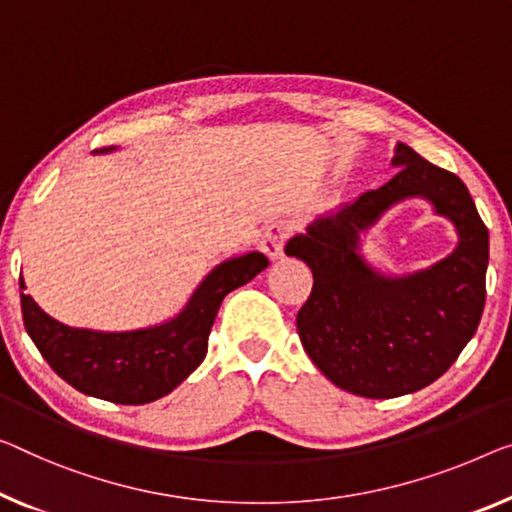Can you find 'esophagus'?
I'll list each match as a JSON object with an SVG mask.
<instances>
[{
  "instance_id": "esophagus-1",
  "label": "esophagus",
  "mask_w": 512,
  "mask_h": 512,
  "mask_svg": "<svg viewBox=\"0 0 512 512\" xmlns=\"http://www.w3.org/2000/svg\"><path fill=\"white\" fill-rule=\"evenodd\" d=\"M294 234V225L289 220H276V223L266 225L262 236V250L271 259H278L285 253V243Z\"/></svg>"
}]
</instances>
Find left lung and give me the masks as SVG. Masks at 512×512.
Instances as JSON below:
<instances>
[{
    "instance_id": "1",
    "label": "left lung",
    "mask_w": 512,
    "mask_h": 512,
    "mask_svg": "<svg viewBox=\"0 0 512 512\" xmlns=\"http://www.w3.org/2000/svg\"><path fill=\"white\" fill-rule=\"evenodd\" d=\"M398 172L338 213L289 239L285 253L312 271V292L296 315L310 361L342 391L398 398L421 391L457 361L485 305L490 234L457 174L398 144ZM407 196H425L454 220L461 243L430 270L384 279L355 253L357 234Z\"/></svg>"
}]
</instances>
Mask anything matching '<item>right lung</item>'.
<instances>
[{
  "instance_id": "1",
  "label": "right lung",
  "mask_w": 512,
  "mask_h": 512,
  "mask_svg": "<svg viewBox=\"0 0 512 512\" xmlns=\"http://www.w3.org/2000/svg\"><path fill=\"white\" fill-rule=\"evenodd\" d=\"M266 266L269 259L262 253L227 259L202 280L177 317L154 329L126 333L71 329L45 315L25 292H20L22 319L38 352L66 384L91 398L147 404L172 393L204 361L220 303ZM20 289H25L22 278Z\"/></svg>"
}]
</instances>
